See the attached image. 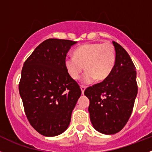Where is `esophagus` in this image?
<instances>
[{"instance_id":"1","label":"esophagus","mask_w":152,"mask_h":152,"mask_svg":"<svg viewBox=\"0 0 152 152\" xmlns=\"http://www.w3.org/2000/svg\"><path fill=\"white\" fill-rule=\"evenodd\" d=\"M81 91H82V94H84V92H85V90H86V86H81Z\"/></svg>"}]
</instances>
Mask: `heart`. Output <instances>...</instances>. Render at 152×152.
<instances>
[{
	"instance_id": "b5f03b06",
	"label": "heart",
	"mask_w": 152,
	"mask_h": 152,
	"mask_svg": "<svg viewBox=\"0 0 152 152\" xmlns=\"http://www.w3.org/2000/svg\"><path fill=\"white\" fill-rule=\"evenodd\" d=\"M115 52L111 43H86L75 50L74 56L65 59V67L74 80L79 79L86 69L83 82L86 84L96 79L105 80L110 76L115 64Z\"/></svg>"
}]
</instances>
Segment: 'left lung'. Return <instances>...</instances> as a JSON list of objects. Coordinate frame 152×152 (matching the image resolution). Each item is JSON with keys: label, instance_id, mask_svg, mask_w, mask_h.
Instances as JSON below:
<instances>
[{"label": "left lung", "instance_id": "8db88e82", "mask_svg": "<svg viewBox=\"0 0 152 152\" xmlns=\"http://www.w3.org/2000/svg\"><path fill=\"white\" fill-rule=\"evenodd\" d=\"M115 49V64L113 72L102 83L85 91L89 99L88 112L95 130L111 135L125 126L131 115L137 95V72L125 49L113 42Z\"/></svg>", "mask_w": 152, "mask_h": 152}]
</instances>
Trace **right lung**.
<instances>
[{
    "label": "right lung",
    "instance_id": "1",
    "mask_svg": "<svg viewBox=\"0 0 152 152\" xmlns=\"http://www.w3.org/2000/svg\"><path fill=\"white\" fill-rule=\"evenodd\" d=\"M68 39H48L24 63L18 90L30 124L45 137L67 129L81 89L65 67L68 51L76 44Z\"/></svg>",
    "mask_w": 152,
    "mask_h": 152
}]
</instances>
